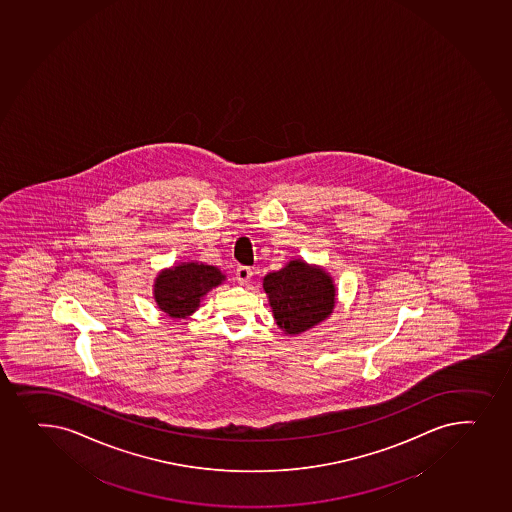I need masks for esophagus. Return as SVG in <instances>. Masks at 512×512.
I'll list each match as a JSON object with an SVG mask.
<instances>
[{
	"instance_id": "obj_1",
	"label": "esophagus",
	"mask_w": 512,
	"mask_h": 512,
	"mask_svg": "<svg viewBox=\"0 0 512 512\" xmlns=\"http://www.w3.org/2000/svg\"><path fill=\"white\" fill-rule=\"evenodd\" d=\"M252 269L250 267H245V265H240L237 269V281L240 284H248V281L252 279Z\"/></svg>"
}]
</instances>
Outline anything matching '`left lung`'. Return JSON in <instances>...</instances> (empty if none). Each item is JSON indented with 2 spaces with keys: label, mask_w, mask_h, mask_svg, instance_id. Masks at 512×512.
<instances>
[{
  "label": "left lung",
  "mask_w": 512,
  "mask_h": 512,
  "mask_svg": "<svg viewBox=\"0 0 512 512\" xmlns=\"http://www.w3.org/2000/svg\"><path fill=\"white\" fill-rule=\"evenodd\" d=\"M264 289L277 325L289 335L309 330L328 318L335 306V286L323 270L292 260L265 275Z\"/></svg>",
  "instance_id": "1"
}]
</instances>
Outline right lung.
Segmentation results:
<instances>
[{"label":"right lung","instance_id":"obj_1","mask_svg":"<svg viewBox=\"0 0 512 512\" xmlns=\"http://www.w3.org/2000/svg\"><path fill=\"white\" fill-rule=\"evenodd\" d=\"M225 275L213 265L181 264L164 270L155 281V301L172 318H186L198 309L201 299L220 286Z\"/></svg>","mask_w":512,"mask_h":512}]
</instances>
